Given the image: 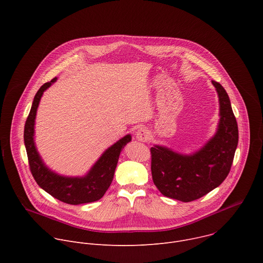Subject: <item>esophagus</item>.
<instances>
[{
    "instance_id": "34e87169",
    "label": "esophagus",
    "mask_w": 263,
    "mask_h": 263,
    "mask_svg": "<svg viewBox=\"0 0 263 263\" xmlns=\"http://www.w3.org/2000/svg\"><path fill=\"white\" fill-rule=\"evenodd\" d=\"M135 136H136L137 140L142 141V142H146V141L149 140V138H151V133H149V131L146 128L141 127L135 132Z\"/></svg>"
}]
</instances>
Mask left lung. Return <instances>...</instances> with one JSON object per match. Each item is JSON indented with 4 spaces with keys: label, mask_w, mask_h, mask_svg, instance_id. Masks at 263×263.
I'll use <instances>...</instances> for the list:
<instances>
[{
    "label": "left lung",
    "mask_w": 263,
    "mask_h": 263,
    "mask_svg": "<svg viewBox=\"0 0 263 263\" xmlns=\"http://www.w3.org/2000/svg\"><path fill=\"white\" fill-rule=\"evenodd\" d=\"M219 102L215 134L193 154H181L155 144L151 147L153 182L165 197L192 202L207 195L227 178L238 143V127L228 93L211 81Z\"/></svg>",
    "instance_id": "left-lung-1"
}]
</instances>
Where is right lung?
<instances>
[{"instance_id": "obj_1", "label": "right lung", "mask_w": 263, "mask_h": 263, "mask_svg": "<svg viewBox=\"0 0 263 263\" xmlns=\"http://www.w3.org/2000/svg\"><path fill=\"white\" fill-rule=\"evenodd\" d=\"M57 78L45 83L36 92L30 114L25 124L24 141L28 155L31 173L42 189L55 199L71 205L91 203L100 200L114 180L120 154L124 146L131 141V135L127 134L116 143L109 146L101 155L88 173L82 177H68L59 175L50 170L42 159L34 142V127L36 112L44 92L55 82Z\"/></svg>"}]
</instances>
